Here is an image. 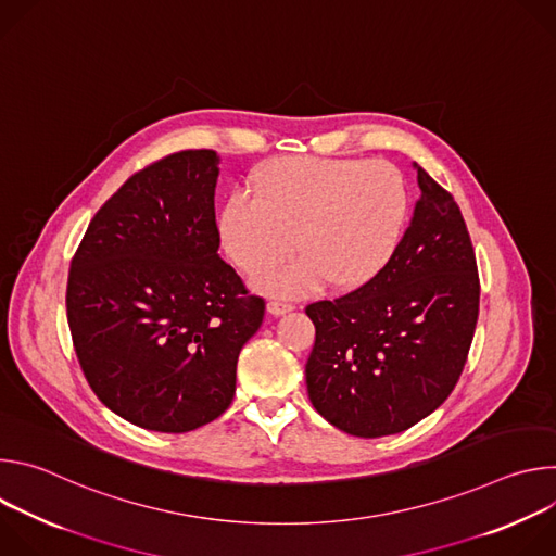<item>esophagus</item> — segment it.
<instances>
[{"label":"esophagus","mask_w":556,"mask_h":556,"mask_svg":"<svg viewBox=\"0 0 556 556\" xmlns=\"http://www.w3.org/2000/svg\"><path fill=\"white\" fill-rule=\"evenodd\" d=\"M268 312L270 314H275V316H281V314H286V312H290L294 305L292 303H288V301H268Z\"/></svg>","instance_id":"1"}]
</instances>
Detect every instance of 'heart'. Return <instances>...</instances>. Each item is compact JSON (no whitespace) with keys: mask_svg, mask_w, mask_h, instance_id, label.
I'll use <instances>...</instances> for the list:
<instances>
[{"mask_svg":"<svg viewBox=\"0 0 556 556\" xmlns=\"http://www.w3.org/2000/svg\"><path fill=\"white\" fill-rule=\"evenodd\" d=\"M251 193H232L217 228L230 262L257 273L291 250L300 257L267 269L255 283L273 294H301L324 281L354 290L393 257L407 222L403 174L384 161L286 155L251 178Z\"/></svg>","mask_w":556,"mask_h":556,"instance_id":"obj_1","label":"heart"}]
</instances>
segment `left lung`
<instances>
[{"instance_id":"obj_1","label":"left lung","mask_w":556,"mask_h":556,"mask_svg":"<svg viewBox=\"0 0 556 556\" xmlns=\"http://www.w3.org/2000/svg\"><path fill=\"white\" fill-rule=\"evenodd\" d=\"M418 187L389 264L365 286L305 307L316 330L307 395L356 438L401 433L433 414L457 384L478 326L480 275L459 206L422 167Z\"/></svg>"}]
</instances>
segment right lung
Instances as JSON below:
<instances>
[{
	"mask_svg": "<svg viewBox=\"0 0 556 556\" xmlns=\"http://www.w3.org/2000/svg\"><path fill=\"white\" fill-rule=\"evenodd\" d=\"M219 157L185 149L136 172L97 211L67 275L72 345L99 401L127 422L187 433L235 395L266 301L224 260Z\"/></svg>",
	"mask_w": 556,
	"mask_h": 556,
	"instance_id": "1",
	"label": "right lung"
}]
</instances>
